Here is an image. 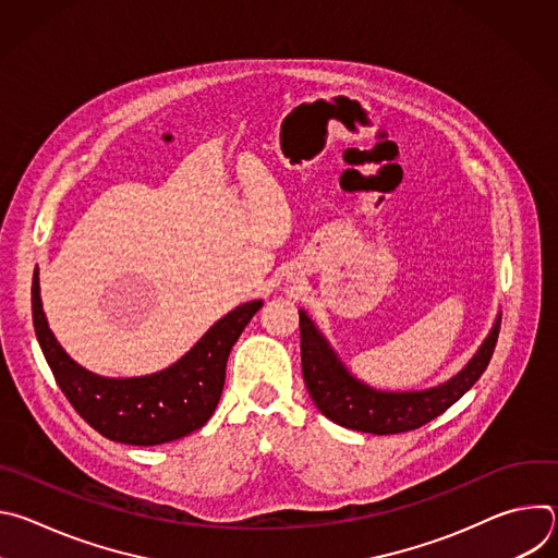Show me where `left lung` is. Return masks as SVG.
<instances>
[{
  "mask_svg": "<svg viewBox=\"0 0 558 558\" xmlns=\"http://www.w3.org/2000/svg\"><path fill=\"white\" fill-rule=\"evenodd\" d=\"M501 317H497L490 336L468 366L446 384L420 392H386L355 379L336 357L320 331L313 327L311 317L300 311L302 377L311 400L331 422L373 435L409 433L448 411L484 375L495 353Z\"/></svg>",
  "mask_w": 558,
  "mask_h": 558,
  "instance_id": "8db88e82",
  "label": "left lung"
}]
</instances>
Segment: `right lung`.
<instances>
[{
    "mask_svg": "<svg viewBox=\"0 0 558 558\" xmlns=\"http://www.w3.org/2000/svg\"><path fill=\"white\" fill-rule=\"evenodd\" d=\"M260 306V300L235 306L161 373L112 379L82 368L59 347L41 311L37 269L33 276V325L61 392L97 433L130 446L174 441L207 424L225 386L229 351Z\"/></svg>",
    "mask_w": 558,
    "mask_h": 558,
    "instance_id": "right-lung-1",
    "label": "right lung"
}]
</instances>
